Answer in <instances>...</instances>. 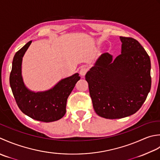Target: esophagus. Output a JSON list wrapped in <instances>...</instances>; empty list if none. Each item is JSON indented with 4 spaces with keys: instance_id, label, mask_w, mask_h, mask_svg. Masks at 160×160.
<instances>
[{
    "instance_id": "1",
    "label": "esophagus",
    "mask_w": 160,
    "mask_h": 160,
    "mask_svg": "<svg viewBox=\"0 0 160 160\" xmlns=\"http://www.w3.org/2000/svg\"><path fill=\"white\" fill-rule=\"evenodd\" d=\"M87 71H88V68L86 66H82L79 69V74H81V76L83 77L85 76V74H86Z\"/></svg>"
}]
</instances>
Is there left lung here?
<instances>
[{
  "instance_id": "obj_1",
  "label": "left lung",
  "mask_w": 160,
  "mask_h": 160,
  "mask_svg": "<svg viewBox=\"0 0 160 160\" xmlns=\"http://www.w3.org/2000/svg\"><path fill=\"white\" fill-rule=\"evenodd\" d=\"M122 54L99 57L86 74L95 112L106 119H120L138 111L151 90V60L139 42L120 37Z\"/></svg>"
}]
</instances>
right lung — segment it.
Wrapping results in <instances>:
<instances>
[{
	"label": "right lung",
	"instance_id": "obj_1",
	"mask_svg": "<svg viewBox=\"0 0 160 160\" xmlns=\"http://www.w3.org/2000/svg\"><path fill=\"white\" fill-rule=\"evenodd\" d=\"M32 41H29L14 55L12 61L9 83L16 102L26 115L35 120L52 122L61 119L66 112L68 97L80 79L76 73L61 80L47 91L35 92L28 89L21 75L22 59Z\"/></svg>",
	"mask_w": 160,
	"mask_h": 160
}]
</instances>
